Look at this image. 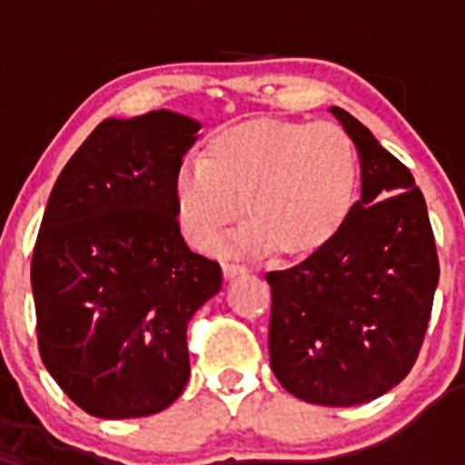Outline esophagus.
<instances>
[{
  "label": "esophagus",
  "instance_id": "esophagus-1",
  "mask_svg": "<svg viewBox=\"0 0 465 465\" xmlns=\"http://www.w3.org/2000/svg\"><path fill=\"white\" fill-rule=\"evenodd\" d=\"M223 271H225V277H229V280H232V277L247 273V266H242V264H238V262H225V264H223Z\"/></svg>",
  "mask_w": 465,
  "mask_h": 465
}]
</instances>
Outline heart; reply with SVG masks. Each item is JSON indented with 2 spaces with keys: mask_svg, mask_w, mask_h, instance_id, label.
<instances>
[{
  "mask_svg": "<svg viewBox=\"0 0 465 465\" xmlns=\"http://www.w3.org/2000/svg\"><path fill=\"white\" fill-rule=\"evenodd\" d=\"M362 159L354 137L332 122L251 120L216 133L205 159H190L174 179L183 236L214 249L236 221H249L229 251L303 255L328 244L359 201Z\"/></svg>",
  "mask_w": 465,
  "mask_h": 465,
  "instance_id": "obj_1",
  "label": "heart"
}]
</instances>
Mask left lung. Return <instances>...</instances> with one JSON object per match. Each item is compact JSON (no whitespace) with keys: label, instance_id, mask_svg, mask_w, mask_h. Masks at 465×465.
Here are the masks:
<instances>
[{"label":"left lung","instance_id":"left-lung-1","mask_svg":"<svg viewBox=\"0 0 465 465\" xmlns=\"http://www.w3.org/2000/svg\"><path fill=\"white\" fill-rule=\"evenodd\" d=\"M362 159V196L341 232L271 271V370L292 396L325 407L376 400L418 361L437 282L433 227L413 174L371 131L332 106Z\"/></svg>","mask_w":465,"mask_h":465}]
</instances>
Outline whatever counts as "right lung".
<instances>
[{"mask_svg":"<svg viewBox=\"0 0 465 465\" xmlns=\"http://www.w3.org/2000/svg\"><path fill=\"white\" fill-rule=\"evenodd\" d=\"M199 129L163 109L104 120L47 201L30 271L39 354L95 418L159 413L188 382V322L223 282L185 244L174 203Z\"/></svg>","mask_w":465,"mask_h":465,"instance_id":"right-lung-1","label":"right lung"}]
</instances>
